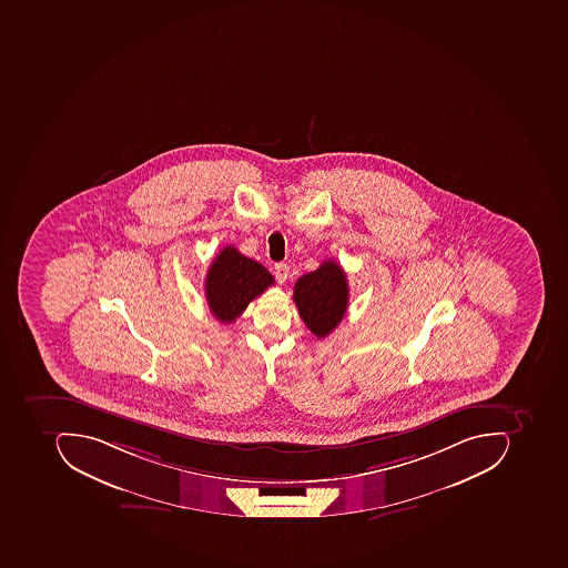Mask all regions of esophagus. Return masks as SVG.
I'll use <instances>...</instances> for the list:
<instances>
[{
    "instance_id": "obj_1",
    "label": "esophagus",
    "mask_w": 568,
    "mask_h": 568,
    "mask_svg": "<svg viewBox=\"0 0 568 568\" xmlns=\"http://www.w3.org/2000/svg\"><path fill=\"white\" fill-rule=\"evenodd\" d=\"M288 264L286 263H278L275 264V276L276 280H278L280 283H285L286 278H288Z\"/></svg>"
}]
</instances>
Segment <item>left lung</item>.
Here are the masks:
<instances>
[{"label": "left lung", "mask_w": 568, "mask_h": 568, "mask_svg": "<svg viewBox=\"0 0 568 568\" xmlns=\"http://www.w3.org/2000/svg\"><path fill=\"white\" fill-rule=\"evenodd\" d=\"M348 282L345 271L333 260L301 276L293 288V302L305 326L317 339H323L342 323L348 308Z\"/></svg>", "instance_id": "1"}]
</instances>
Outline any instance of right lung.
Masks as SVG:
<instances>
[{
    "instance_id": "1",
    "label": "right lung",
    "mask_w": 568,
    "mask_h": 568,
    "mask_svg": "<svg viewBox=\"0 0 568 568\" xmlns=\"http://www.w3.org/2000/svg\"><path fill=\"white\" fill-rule=\"evenodd\" d=\"M271 285H275V278L263 264L226 245L210 264L204 295L216 320L231 324Z\"/></svg>"
}]
</instances>
